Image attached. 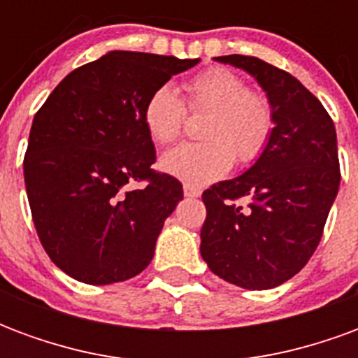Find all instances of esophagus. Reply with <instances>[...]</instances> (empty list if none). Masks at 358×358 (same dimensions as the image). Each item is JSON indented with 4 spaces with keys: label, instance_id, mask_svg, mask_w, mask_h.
I'll use <instances>...</instances> for the list:
<instances>
[{
    "label": "esophagus",
    "instance_id": "34e87169",
    "mask_svg": "<svg viewBox=\"0 0 358 358\" xmlns=\"http://www.w3.org/2000/svg\"><path fill=\"white\" fill-rule=\"evenodd\" d=\"M184 195H186V197H199V195H201V189L197 186H192V184H184Z\"/></svg>",
    "mask_w": 358,
    "mask_h": 358
}]
</instances>
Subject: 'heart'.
<instances>
[{
    "instance_id": "heart-1",
    "label": "heart",
    "mask_w": 358,
    "mask_h": 358,
    "mask_svg": "<svg viewBox=\"0 0 358 358\" xmlns=\"http://www.w3.org/2000/svg\"><path fill=\"white\" fill-rule=\"evenodd\" d=\"M189 109H210L203 126V141H184L169 149L161 171L192 186L224 176L234 157L240 164L255 163L274 134V110L263 94L249 92L248 82L224 66H210L184 84ZM141 120L149 138L171 143L180 136L186 107L176 90L163 84L148 95Z\"/></svg>"
}]
</instances>
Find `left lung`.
<instances>
[{
  "instance_id": "1",
  "label": "left lung",
  "mask_w": 358,
  "mask_h": 358,
  "mask_svg": "<svg viewBox=\"0 0 358 358\" xmlns=\"http://www.w3.org/2000/svg\"><path fill=\"white\" fill-rule=\"evenodd\" d=\"M215 61L259 82L276 126L251 169L203 192L201 257L230 284L270 289L295 276L320 243L341 180L336 126L322 103L282 69L249 55ZM240 199H248L245 208Z\"/></svg>"
}]
</instances>
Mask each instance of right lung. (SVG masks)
I'll list each match as a JSON object with an SVG mask.
<instances>
[{
	"instance_id": "1",
	"label": "right lung",
	"mask_w": 358,
	"mask_h": 358,
	"mask_svg": "<svg viewBox=\"0 0 358 358\" xmlns=\"http://www.w3.org/2000/svg\"><path fill=\"white\" fill-rule=\"evenodd\" d=\"M199 63L109 51L66 74L36 113L24 184L45 253L78 282L107 285L145 268L166 218L184 197L155 172L141 120L148 95ZM136 181L148 186L136 190Z\"/></svg>"
}]
</instances>
